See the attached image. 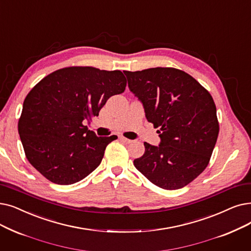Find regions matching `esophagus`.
Masks as SVG:
<instances>
[{"label": "esophagus", "mask_w": 251, "mask_h": 251, "mask_svg": "<svg viewBox=\"0 0 251 251\" xmlns=\"http://www.w3.org/2000/svg\"><path fill=\"white\" fill-rule=\"evenodd\" d=\"M119 138H120V140H122V141H124V143H126V144H129V143H131V140H130V139H128V138H126V137H124V136H120Z\"/></svg>", "instance_id": "1"}]
</instances>
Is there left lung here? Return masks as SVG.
Returning <instances> with one entry per match:
<instances>
[{
  "mask_svg": "<svg viewBox=\"0 0 251 251\" xmlns=\"http://www.w3.org/2000/svg\"><path fill=\"white\" fill-rule=\"evenodd\" d=\"M129 90L159 128V146L145 143L135 168L159 188L187 186L207 167L220 126L213 99L192 75L173 68L125 71Z\"/></svg>",
  "mask_w": 251,
  "mask_h": 251,
  "instance_id": "8db88e82",
  "label": "left lung"
}]
</instances>
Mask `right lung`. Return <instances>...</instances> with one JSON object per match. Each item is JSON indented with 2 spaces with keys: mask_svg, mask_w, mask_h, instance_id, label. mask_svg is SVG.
I'll return each instance as SVG.
<instances>
[{
  "mask_svg": "<svg viewBox=\"0 0 251 251\" xmlns=\"http://www.w3.org/2000/svg\"><path fill=\"white\" fill-rule=\"evenodd\" d=\"M125 87L121 71L92 67L61 69L41 80L26 95L18 122L28 162L57 184L89 176L118 137L97 136L83 123L99 116L106 100Z\"/></svg>",
  "mask_w": 251,
  "mask_h": 251,
  "instance_id": "add662e5",
  "label": "right lung"
}]
</instances>
